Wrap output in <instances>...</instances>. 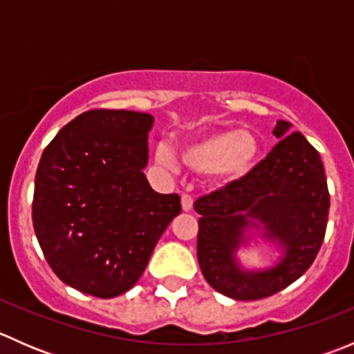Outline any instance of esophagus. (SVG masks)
Masks as SVG:
<instances>
[{
    "label": "esophagus",
    "mask_w": 354,
    "mask_h": 354,
    "mask_svg": "<svg viewBox=\"0 0 354 354\" xmlns=\"http://www.w3.org/2000/svg\"><path fill=\"white\" fill-rule=\"evenodd\" d=\"M181 207H183L185 212L192 210V207H194V197H192L190 194H183V195H181Z\"/></svg>",
    "instance_id": "esophagus-1"
}]
</instances>
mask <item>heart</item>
Masks as SVG:
<instances>
[{
  "instance_id": "obj_1",
  "label": "heart",
  "mask_w": 354,
  "mask_h": 354,
  "mask_svg": "<svg viewBox=\"0 0 354 354\" xmlns=\"http://www.w3.org/2000/svg\"><path fill=\"white\" fill-rule=\"evenodd\" d=\"M187 166L197 171H216L223 178H238L250 169L259 156V140L250 131H221L207 135L183 149ZM160 162L167 167H176V159L167 147H159Z\"/></svg>"
}]
</instances>
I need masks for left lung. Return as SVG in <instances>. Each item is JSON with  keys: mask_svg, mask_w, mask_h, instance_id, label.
<instances>
[{"mask_svg": "<svg viewBox=\"0 0 354 354\" xmlns=\"http://www.w3.org/2000/svg\"><path fill=\"white\" fill-rule=\"evenodd\" d=\"M291 124L279 120L281 138L266 159L245 176L195 200L200 214L197 259L207 283L240 301L262 299L301 277L315 260L327 230L330 195L317 149ZM257 216L268 236L287 245V257L266 273H241L232 252L248 223Z\"/></svg>", "mask_w": 354, "mask_h": 354, "instance_id": "8db88e82", "label": "left lung"}]
</instances>
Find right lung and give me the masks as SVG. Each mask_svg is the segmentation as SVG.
<instances>
[{"mask_svg":"<svg viewBox=\"0 0 354 354\" xmlns=\"http://www.w3.org/2000/svg\"><path fill=\"white\" fill-rule=\"evenodd\" d=\"M151 114L88 109L44 149L32 223L53 272L85 295L114 298L135 286L152 250L181 212L178 194L151 188Z\"/></svg>","mask_w":354,"mask_h":354,"instance_id":"1","label":"right lung"}]
</instances>
